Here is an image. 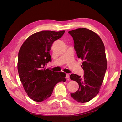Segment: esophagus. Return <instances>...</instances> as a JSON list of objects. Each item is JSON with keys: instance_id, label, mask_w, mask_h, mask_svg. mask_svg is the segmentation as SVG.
Returning <instances> with one entry per match:
<instances>
[{"instance_id": "esophagus-1", "label": "esophagus", "mask_w": 122, "mask_h": 122, "mask_svg": "<svg viewBox=\"0 0 122 122\" xmlns=\"http://www.w3.org/2000/svg\"><path fill=\"white\" fill-rule=\"evenodd\" d=\"M69 77H70V75L69 74H66V78H67V79H69Z\"/></svg>"}]
</instances>
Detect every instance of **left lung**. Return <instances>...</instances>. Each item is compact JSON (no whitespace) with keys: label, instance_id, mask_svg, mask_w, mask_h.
<instances>
[{"label":"left lung","instance_id":"left-lung-1","mask_svg":"<svg viewBox=\"0 0 122 122\" xmlns=\"http://www.w3.org/2000/svg\"><path fill=\"white\" fill-rule=\"evenodd\" d=\"M74 40L77 56L83 61L84 75L71 74L70 78L79 84L75 93L71 94L76 101L85 103L93 99L99 92L107 69L104 45L100 36L90 29L82 28L69 31Z\"/></svg>","mask_w":122,"mask_h":122}]
</instances>
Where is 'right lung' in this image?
I'll return each mask as SVG.
<instances>
[{
	"mask_svg": "<svg viewBox=\"0 0 122 122\" xmlns=\"http://www.w3.org/2000/svg\"><path fill=\"white\" fill-rule=\"evenodd\" d=\"M64 33V30L36 32L26 40L19 50L18 71L20 79L26 93L35 101L47 99L55 85L66 81L65 73L45 68L51 61L49 51L53 43Z\"/></svg>",
	"mask_w": 122,
	"mask_h": 122,
	"instance_id": "1",
	"label": "right lung"
}]
</instances>
